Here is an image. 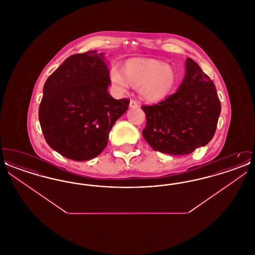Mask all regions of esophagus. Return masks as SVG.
I'll return each instance as SVG.
<instances>
[{
  "instance_id": "obj_1",
  "label": "esophagus",
  "mask_w": 255,
  "mask_h": 255,
  "mask_svg": "<svg viewBox=\"0 0 255 255\" xmlns=\"http://www.w3.org/2000/svg\"><path fill=\"white\" fill-rule=\"evenodd\" d=\"M129 106H130V108H137V107H138V103H137L135 100L131 99Z\"/></svg>"
}]
</instances>
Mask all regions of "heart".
Here are the masks:
<instances>
[{
	"mask_svg": "<svg viewBox=\"0 0 255 255\" xmlns=\"http://www.w3.org/2000/svg\"><path fill=\"white\" fill-rule=\"evenodd\" d=\"M110 79L119 91L130 85L138 87V95L147 102H158L172 92L176 83V74L164 62L156 59L135 58L128 60L122 71L113 67Z\"/></svg>",
	"mask_w": 255,
	"mask_h": 255,
	"instance_id": "obj_1",
	"label": "heart"
}]
</instances>
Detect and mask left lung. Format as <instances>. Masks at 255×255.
<instances>
[{
	"label": "left lung",
	"mask_w": 255,
	"mask_h": 255,
	"mask_svg": "<svg viewBox=\"0 0 255 255\" xmlns=\"http://www.w3.org/2000/svg\"><path fill=\"white\" fill-rule=\"evenodd\" d=\"M146 117L142 135L155 151L182 156L212 139L221 113L213 81L191 58L178 91L155 105L142 106Z\"/></svg>",
	"instance_id": "1"
}]
</instances>
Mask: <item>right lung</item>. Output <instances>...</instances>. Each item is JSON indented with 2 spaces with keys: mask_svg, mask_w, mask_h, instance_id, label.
Here are the masks:
<instances>
[{
  "mask_svg": "<svg viewBox=\"0 0 255 255\" xmlns=\"http://www.w3.org/2000/svg\"><path fill=\"white\" fill-rule=\"evenodd\" d=\"M110 72L104 53L73 54L50 74L43 89L39 122L47 143L65 158L97 157L130 100L108 92Z\"/></svg>",
  "mask_w": 255,
  "mask_h": 255,
  "instance_id": "add662e5",
  "label": "right lung"
}]
</instances>
